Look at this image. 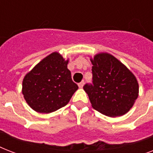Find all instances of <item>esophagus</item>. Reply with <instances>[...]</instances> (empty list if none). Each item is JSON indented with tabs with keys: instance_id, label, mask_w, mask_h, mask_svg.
I'll return each mask as SVG.
<instances>
[{
	"instance_id": "1",
	"label": "esophagus",
	"mask_w": 153,
	"mask_h": 153,
	"mask_svg": "<svg viewBox=\"0 0 153 153\" xmlns=\"http://www.w3.org/2000/svg\"><path fill=\"white\" fill-rule=\"evenodd\" d=\"M84 86V82H79V88H82Z\"/></svg>"
}]
</instances>
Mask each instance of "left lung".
<instances>
[{"instance_id":"left-lung-1","label":"left lung","mask_w":153,"mask_h":153,"mask_svg":"<svg viewBox=\"0 0 153 153\" xmlns=\"http://www.w3.org/2000/svg\"><path fill=\"white\" fill-rule=\"evenodd\" d=\"M93 85L86 84L91 105L110 117L122 116L133 107L139 94L135 75L126 66L109 53H98L91 58Z\"/></svg>"}]
</instances>
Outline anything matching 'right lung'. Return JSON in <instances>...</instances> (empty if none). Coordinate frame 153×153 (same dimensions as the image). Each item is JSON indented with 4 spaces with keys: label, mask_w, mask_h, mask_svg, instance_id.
Wrapping results in <instances>:
<instances>
[{
    "label": "right lung",
    "mask_w": 153,
    "mask_h": 153,
    "mask_svg": "<svg viewBox=\"0 0 153 153\" xmlns=\"http://www.w3.org/2000/svg\"><path fill=\"white\" fill-rule=\"evenodd\" d=\"M69 59L52 52L25 74L22 94L32 109L49 114L65 106L79 86L71 79Z\"/></svg>",
    "instance_id": "right-lung-1"
}]
</instances>
